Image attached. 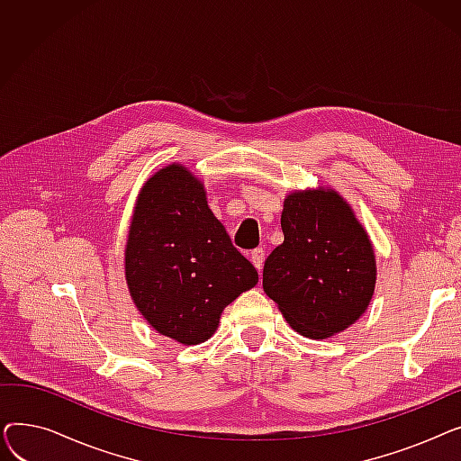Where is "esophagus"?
Listing matches in <instances>:
<instances>
[{
    "instance_id": "1",
    "label": "esophagus",
    "mask_w": 461,
    "mask_h": 461,
    "mask_svg": "<svg viewBox=\"0 0 461 461\" xmlns=\"http://www.w3.org/2000/svg\"><path fill=\"white\" fill-rule=\"evenodd\" d=\"M250 259H252V263H254V267L261 273V269H263V261H265V250H263V249H256V250H252Z\"/></svg>"
}]
</instances>
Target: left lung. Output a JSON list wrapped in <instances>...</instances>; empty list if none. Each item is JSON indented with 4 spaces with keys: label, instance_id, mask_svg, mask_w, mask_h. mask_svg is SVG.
<instances>
[{
    "label": "left lung",
    "instance_id": "8db88e82",
    "mask_svg": "<svg viewBox=\"0 0 461 461\" xmlns=\"http://www.w3.org/2000/svg\"><path fill=\"white\" fill-rule=\"evenodd\" d=\"M284 243L263 265V292L299 334L313 340L353 325L375 287V256L349 203L330 188L292 192Z\"/></svg>",
    "mask_w": 461,
    "mask_h": 461
}]
</instances>
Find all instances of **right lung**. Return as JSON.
Masks as SVG:
<instances>
[{
    "mask_svg": "<svg viewBox=\"0 0 461 461\" xmlns=\"http://www.w3.org/2000/svg\"><path fill=\"white\" fill-rule=\"evenodd\" d=\"M125 278L145 321L196 346L214 334L224 308L258 284V271L209 209L203 183L167 164L138 194Z\"/></svg>",
    "mask_w": 461,
    "mask_h": 461,
    "instance_id": "1",
    "label": "right lung"
}]
</instances>
